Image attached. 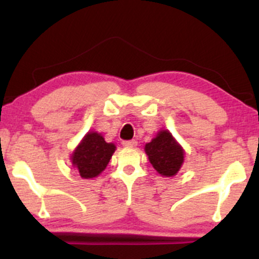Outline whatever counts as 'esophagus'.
<instances>
[{"label": "esophagus", "instance_id": "esophagus-1", "mask_svg": "<svg viewBox=\"0 0 259 259\" xmlns=\"http://www.w3.org/2000/svg\"><path fill=\"white\" fill-rule=\"evenodd\" d=\"M121 145H123L124 147H135L136 145H138V142H136L135 140H127V141L121 142Z\"/></svg>", "mask_w": 259, "mask_h": 259}]
</instances>
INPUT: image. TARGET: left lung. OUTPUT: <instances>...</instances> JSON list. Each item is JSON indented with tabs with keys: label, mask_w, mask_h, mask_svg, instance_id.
I'll return each instance as SVG.
<instances>
[{
	"label": "left lung",
	"mask_w": 259,
	"mask_h": 259,
	"mask_svg": "<svg viewBox=\"0 0 259 259\" xmlns=\"http://www.w3.org/2000/svg\"><path fill=\"white\" fill-rule=\"evenodd\" d=\"M151 164L162 177H174L184 163L183 147L168 130H160L145 146Z\"/></svg>",
	"instance_id": "8db88e82"
}]
</instances>
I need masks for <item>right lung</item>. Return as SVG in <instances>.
Listing matches in <instances>:
<instances>
[{"instance_id":"1","label":"right lung","mask_w":259,"mask_h":259,"mask_svg":"<svg viewBox=\"0 0 259 259\" xmlns=\"http://www.w3.org/2000/svg\"><path fill=\"white\" fill-rule=\"evenodd\" d=\"M114 151V144L106 142L101 134L90 132L86 134L78 147L74 150L70 159L80 177L84 179H92L105 170Z\"/></svg>"}]
</instances>
